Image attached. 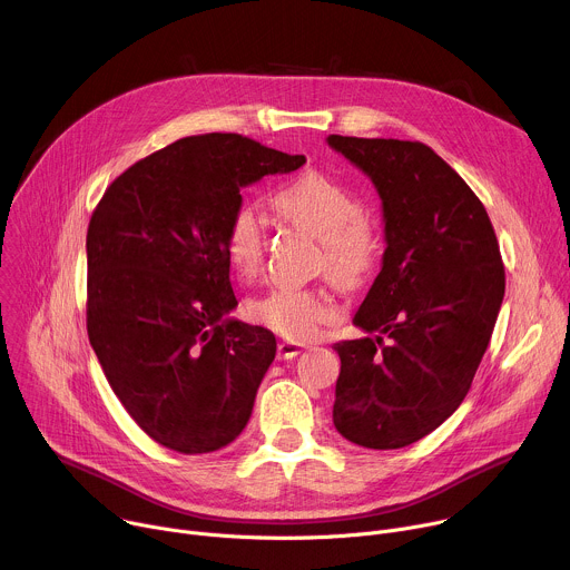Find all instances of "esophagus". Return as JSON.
I'll use <instances>...</instances> for the list:
<instances>
[{
	"mask_svg": "<svg viewBox=\"0 0 570 570\" xmlns=\"http://www.w3.org/2000/svg\"><path fill=\"white\" fill-rule=\"evenodd\" d=\"M302 350H304V345H299V343L282 341V343L277 345V356H279V358H284V361H288V358H295Z\"/></svg>",
	"mask_w": 570,
	"mask_h": 570,
	"instance_id": "34e87169",
	"label": "esophagus"
}]
</instances>
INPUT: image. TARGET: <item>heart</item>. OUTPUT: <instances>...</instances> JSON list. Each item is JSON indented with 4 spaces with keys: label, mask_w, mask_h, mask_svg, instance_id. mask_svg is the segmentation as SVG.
<instances>
[{
    "label": "heart",
    "mask_w": 570,
    "mask_h": 570,
    "mask_svg": "<svg viewBox=\"0 0 570 570\" xmlns=\"http://www.w3.org/2000/svg\"><path fill=\"white\" fill-rule=\"evenodd\" d=\"M273 205L286 220L322 240V266L338 286L358 288L374 275L383 253L381 229L350 187L320 171H306L284 185ZM223 250L243 279L259 275L266 225L257 207L238 205L229 214ZM250 315L282 338L304 343L338 317V306L317 288H275L250 304Z\"/></svg>",
    "instance_id": "heart-1"
}]
</instances>
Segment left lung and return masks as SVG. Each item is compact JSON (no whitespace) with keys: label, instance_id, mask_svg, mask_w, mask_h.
<instances>
[{"label":"left lung","instance_id":"obj_1","mask_svg":"<svg viewBox=\"0 0 570 570\" xmlns=\"http://www.w3.org/2000/svg\"><path fill=\"white\" fill-rule=\"evenodd\" d=\"M330 146L372 178L387 240L354 315L374 336L334 345V426L358 446L401 449L464 401L503 304L505 266L484 205L431 146L343 135Z\"/></svg>","mask_w":570,"mask_h":570}]
</instances>
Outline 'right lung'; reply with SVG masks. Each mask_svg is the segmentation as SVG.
I'll return each mask as SVG.
<instances>
[{
  "mask_svg": "<svg viewBox=\"0 0 570 570\" xmlns=\"http://www.w3.org/2000/svg\"><path fill=\"white\" fill-rule=\"evenodd\" d=\"M306 161L236 132L178 139L106 189L88 227V336L135 424L196 455L246 429L277 343L236 306L223 232L240 187Z\"/></svg>",
  "mask_w": 570,
  "mask_h": 570,
  "instance_id": "right-lung-1",
  "label": "right lung"
}]
</instances>
